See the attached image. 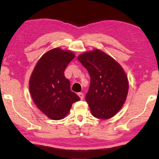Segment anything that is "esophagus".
Wrapping results in <instances>:
<instances>
[{"label": "esophagus", "mask_w": 159, "mask_h": 159, "mask_svg": "<svg viewBox=\"0 0 159 159\" xmlns=\"http://www.w3.org/2000/svg\"><path fill=\"white\" fill-rule=\"evenodd\" d=\"M78 95H79L80 98V99H81V100H82V99L84 98V94L82 93H78Z\"/></svg>", "instance_id": "obj_1"}]
</instances>
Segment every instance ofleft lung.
<instances>
[{"mask_svg": "<svg viewBox=\"0 0 159 159\" xmlns=\"http://www.w3.org/2000/svg\"><path fill=\"white\" fill-rule=\"evenodd\" d=\"M77 59L90 77L85 100L91 113L98 119L111 118L127 98L129 82L125 71L114 58L98 49L85 52Z\"/></svg>", "mask_w": 159, "mask_h": 159, "instance_id": "left-lung-1", "label": "left lung"}]
</instances>
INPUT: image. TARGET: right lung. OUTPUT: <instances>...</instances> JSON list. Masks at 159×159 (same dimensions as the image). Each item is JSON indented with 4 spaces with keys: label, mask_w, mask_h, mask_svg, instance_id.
Wrapping results in <instances>:
<instances>
[{
    "label": "right lung",
    "mask_w": 159,
    "mask_h": 159,
    "mask_svg": "<svg viewBox=\"0 0 159 159\" xmlns=\"http://www.w3.org/2000/svg\"><path fill=\"white\" fill-rule=\"evenodd\" d=\"M75 55L56 48L45 53L37 63L30 79L29 88L33 101L50 119L60 120L80 98L71 91L70 82L64 71Z\"/></svg>",
    "instance_id": "1"
}]
</instances>
